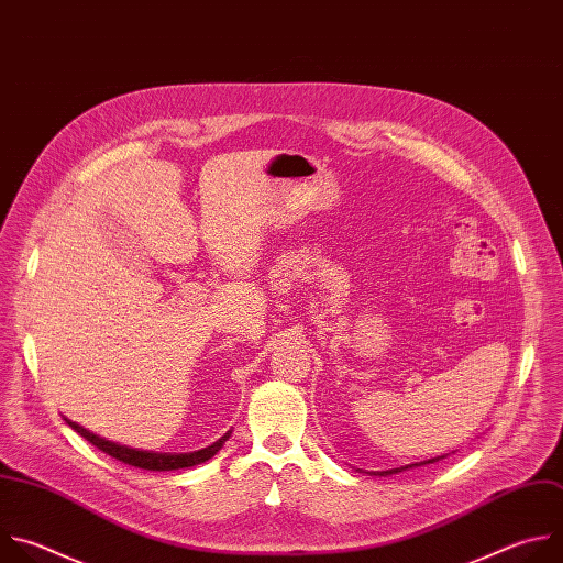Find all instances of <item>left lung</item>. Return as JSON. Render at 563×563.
I'll list each match as a JSON object with an SVG mask.
<instances>
[{
    "mask_svg": "<svg viewBox=\"0 0 563 563\" xmlns=\"http://www.w3.org/2000/svg\"><path fill=\"white\" fill-rule=\"evenodd\" d=\"M448 455H439V457H432V460H423V462H415V464H408V466H401V468H390V471H371L368 475H375V477H390V475H397V473H404V471H410V468H421V466H428V464H437L441 460H445ZM364 473V471H362Z\"/></svg>",
    "mask_w": 563,
    "mask_h": 563,
    "instance_id": "left-lung-1",
    "label": "left lung"
}]
</instances>
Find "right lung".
<instances>
[{"mask_svg":"<svg viewBox=\"0 0 563 563\" xmlns=\"http://www.w3.org/2000/svg\"><path fill=\"white\" fill-rule=\"evenodd\" d=\"M64 421L75 432H79L86 441L97 445L99 451H103L106 455L115 457V460H120V462H124L129 466L142 468V471H179V468H190V466L203 464L210 457H214L221 451V445L227 443L229 437H231V430H229L227 434L219 437L210 445L199 448V451H192V453H155V451H142V448H131V445H124V443H118V441H110L106 437H99V434L90 432L88 428L79 426L77 421L66 419V417H64Z\"/></svg>","mask_w":563,"mask_h":563,"instance_id":"obj_1","label":"right lung"}]
</instances>
